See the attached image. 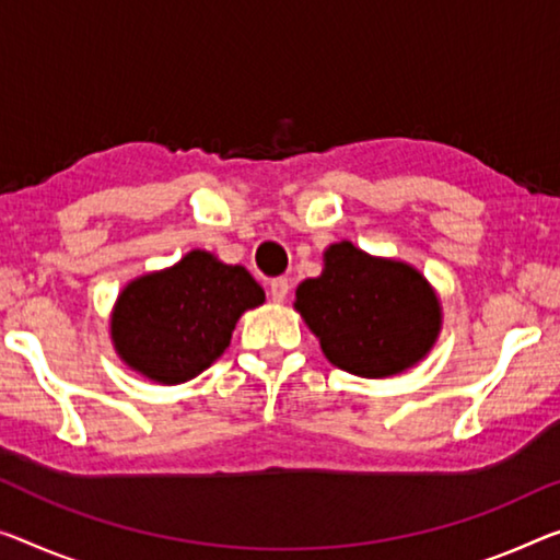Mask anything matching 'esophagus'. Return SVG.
<instances>
[{
	"label": "esophagus",
	"mask_w": 560,
	"mask_h": 560,
	"mask_svg": "<svg viewBox=\"0 0 560 560\" xmlns=\"http://www.w3.org/2000/svg\"><path fill=\"white\" fill-rule=\"evenodd\" d=\"M288 292H290V282H288L285 278H275V280L270 282V298H272V303H285Z\"/></svg>",
	"instance_id": "obj_1"
}]
</instances>
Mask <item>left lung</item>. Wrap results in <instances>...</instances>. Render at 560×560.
<instances>
[{
  "label": "left lung",
  "instance_id": "1",
  "mask_svg": "<svg viewBox=\"0 0 560 560\" xmlns=\"http://www.w3.org/2000/svg\"><path fill=\"white\" fill-rule=\"evenodd\" d=\"M295 310L335 368L390 377L418 365L443 328L435 288L416 265L350 243L323 253V272L295 290Z\"/></svg>",
  "mask_w": 560,
  "mask_h": 560
}]
</instances>
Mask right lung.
<instances>
[{
	"label": "right lung",
	"instance_id": "add662e5",
	"mask_svg": "<svg viewBox=\"0 0 560 560\" xmlns=\"http://www.w3.org/2000/svg\"><path fill=\"white\" fill-rule=\"evenodd\" d=\"M265 290L243 265L190 250L165 270L127 282L109 315V338L122 363L160 385H179L228 350L245 310Z\"/></svg>",
	"mask_w": 560,
	"mask_h": 560
}]
</instances>
